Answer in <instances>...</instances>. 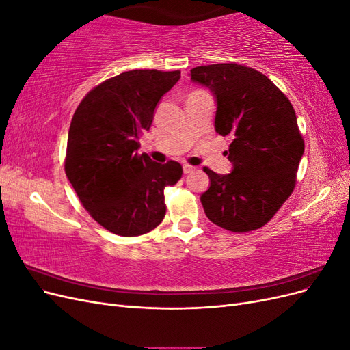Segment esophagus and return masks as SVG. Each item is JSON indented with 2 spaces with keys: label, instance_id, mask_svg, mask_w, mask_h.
<instances>
[{
  "label": "esophagus",
  "instance_id": "esophagus-1",
  "mask_svg": "<svg viewBox=\"0 0 350 350\" xmlns=\"http://www.w3.org/2000/svg\"><path fill=\"white\" fill-rule=\"evenodd\" d=\"M183 169H184V174H191V172L196 171L197 167H196V166H191V165H184Z\"/></svg>",
  "mask_w": 350,
  "mask_h": 350
}]
</instances>
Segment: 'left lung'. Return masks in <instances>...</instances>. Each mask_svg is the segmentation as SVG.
Segmentation results:
<instances>
[{
  "instance_id": "8db88e82",
  "label": "left lung",
  "mask_w": 350,
  "mask_h": 350,
  "mask_svg": "<svg viewBox=\"0 0 350 350\" xmlns=\"http://www.w3.org/2000/svg\"><path fill=\"white\" fill-rule=\"evenodd\" d=\"M191 80L216 99L215 129L234 140L232 172L204 167L210 187L200 200L215 225L232 232L264 226L292 194L304 139L289 99L262 72L235 64L200 66Z\"/></svg>"
}]
</instances>
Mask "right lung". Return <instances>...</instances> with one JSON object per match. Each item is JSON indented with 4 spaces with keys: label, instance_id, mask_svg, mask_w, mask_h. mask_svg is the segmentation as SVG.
I'll use <instances>...</instances> for the list:
<instances>
[{
    "label": "right lung",
    "instance_id": "add662e5",
    "mask_svg": "<svg viewBox=\"0 0 350 350\" xmlns=\"http://www.w3.org/2000/svg\"><path fill=\"white\" fill-rule=\"evenodd\" d=\"M181 71L133 70L92 89L72 115L66 174L89 215L121 237L153 230L165 217L163 189L183 166L139 154L140 134L150 129L156 105Z\"/></svg>",
    "mask_w": 350,
    "mask_h": 350
}]
</instances>
